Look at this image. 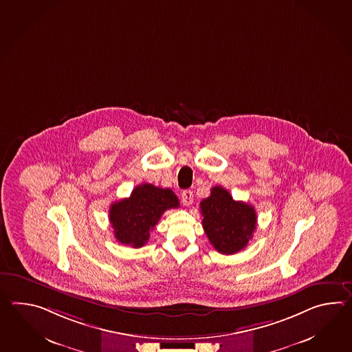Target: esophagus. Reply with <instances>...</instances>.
I'll use <instances>...</instances> for the list:
<instances>
[{"label": "esophagus", "instance_id": "34e87169", "mask_svg": "<svg viewBox=\"0 0 352 352\" xmlns=\"http://www.w3.org/2000/svg\"><path fill=\"white\" fill-rule=\"evenodd\" d=\"M182 202L184 206H190L193 204V192L192 190H183L182 192Z\"/></svg>", "mask_w": 352, "mask_h": 352}]
</instances>
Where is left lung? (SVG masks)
Masks as SVG:
<instances>
[{
    "instance_id": "8db88e82",
    "label": "left lung",
    "mask_w": 352,
    "mask_h": 352,
    "mask_svg": "<svg viewBox=\"0 0 352 352\" xmlns=\"http://www.w3.org/2000/svg\"><path fill=\"white\" fill-rule=\"evenodd\" d=\"M202 226L210 243L216 250L232 255L252 239L256 228V212L250 204L234 201L225 188L216 186L211 195L201 202Z\"/></svg>"
}]
</instances>
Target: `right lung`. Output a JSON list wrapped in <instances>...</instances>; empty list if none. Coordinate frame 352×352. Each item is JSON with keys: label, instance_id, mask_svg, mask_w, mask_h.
Returning a JSON list of instances; mask_svg holds the SVG:
<instances>
[{"label": "right lung", "instance_id": "add662e5", "mask_svg": "<svg viewBox=\"0 0 352 352\" xmlns=\"http://www.w3.org/2000/svg\"><path fill=\"white\" fill-rule=\"evenodd\" d=\"M178 207L179 201L169 188L144 183L133 188L129 198L111 204L109 222L118 243L138 249L148 243L162 214Z\"/></svg>", "mask_w": 352, "mask_h": 352}]
</instances>
